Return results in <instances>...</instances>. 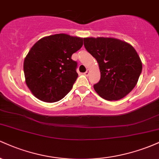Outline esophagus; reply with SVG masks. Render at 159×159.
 Masks as SVG:
<instances>
[{
  "instance_id": "1",
  "label": "esophagus",
  "mask_w": 159,
  "mask_h": 159,
  "mask_svg": "<svg viewBox=\"0 0 159 159\" xmlns=\"http://www.w3.org/2000/svg\"><path fill=\"white\" fill-rule=\"evenodd\" d=\"M84 75L86 76H88L89 75H90V70H89V69H87V71H86L85 72V73H84Z\"/></svg>"
}]
</instances>
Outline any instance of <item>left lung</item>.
<instances>
[{"instance_id": "obj_1", "label": "left lung", "mask_w": 159, "mask_h": 159, "mask_svg": "<svg viewBox=\"0 0 159 159\" xmlns=\"http://www.w3.org/2000/svg\"><path fill=\"white\" fill-rule=\"evenodd\" d=\"M84 45L98 63L101 78L93 86L102 98L119 100L135 87L142 71L138 52L126 42L111 37H86Z\"/></svg>"}]
</instances>
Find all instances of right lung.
<instances>
[{
  "mask_svg": "<svg viewBox=\"0 0 159 159\" xmlns=\"http://www.w3.org/2000/svg\"><path fill=\"white\" fill-rule=\"evenodd\" d=\"M83 45V38L59 34L42 38L24 61L25 82L34 96L55 102L72 90L78 78L72 55Z\"/></svg>",
  "mask_w": 159,
  "mask_h": 159,
  "instance_id": "right-lung-1",
  "label": "right lung"
}]
</instances>
